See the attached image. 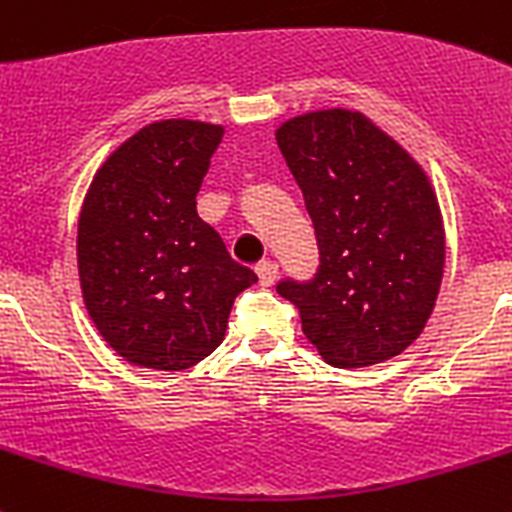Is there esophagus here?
<instances>
[{
    "label": "esophagus",
    "instance_id": "esophagus-1",
    "mask_svg": "<svg viewBox=\"0 0 512 512\" xmlns=\"http://www.w3.org/2000/svg\"><path fill=\"white\" fill-rule=\"evenodd\" d=\"M257 276H260V283L263 286H273V281L278 278V265L273 260H263V263L257 265Z\"/></svg>",
    "mask_w": 512,
    "mask_h": 512
}]
</instances>
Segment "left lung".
<instances>
[{
    "instance_id": "obj_1",
    "label": "left lung",
    "mask_w": 512,
    "mask_h": 512,
    "mask_svg": "<svg viewBox=\"0 0 512 512\" xmlns=\"http://www.w3.org/2000/svg\"><path fill=\"white\" fill-rule=\"evenodd\" d=\"M278 148L315 223L320 265L276 291L333 367H372L427 325L445 268L437 197L419 163L359 111H312L281 124Z\"/></svg>"
}]
</instances>
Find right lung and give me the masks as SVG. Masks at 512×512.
Here are the masks:
<instances>
[{"mask_svg": "<svg viewBox=\"0 0 512 512\" xmlns=\"http://www.w3.org/2000/svg\"><path fill=\"white\" fill-rule=\"evenodd\" d=\"M223 127L153 122L93 176L77 223L90 320L140 367L179 372L223 341L234 299L257 276L197 216V192Z\"/></svg>", "mask_w": 512, "mask_h": 512, "instance_id": "obj_1", "label": "right lung"}]
</instances>
